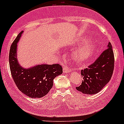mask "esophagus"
<instances>
[{"label": "esophagus", "instance_id": "1", "mask_svg": "<svg viewBox=\"0 0 124 124\" xmlns=\"http://www.w3.org/2000/svg\"><path fill=\"white\" fill-rule=\"evenodd\" d=\"M63 70H64V72L65 73H69V72H71L72 71V69L71 67H69L67 65H64V67H63Z\"/></svg>", "mask_w": 124, "mask_h": 124}]
</instances>
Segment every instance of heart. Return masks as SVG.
<instances>
[{
    "instance_id": "heart-1",
    "label": "heart",
    "mask_w": 124,
    "mask_h": 124,
    "mask_svg": "<svg viewBox=\"0 0 124 124\" xmlns=\"http://www.w3.org/2000/svg\"><path fill=\"white\" fill-rule=\"evenodd\" d=\"M97 49V45L94 43H87L81 46L74 52V57L79 61L83 62L90 59Z\"/></svg>"
}]
</instances>
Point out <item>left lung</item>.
Returning <instances> with one entry per match:
<instances>
[{
	"mask_svg": "<svg viewBox=\"0 0 124 124\" xmlns=\"http://www.w3.org/2000/svg\"><path fill=\"white\" fill-rule=\"evenodd\" d=\"M114 53L110 42L95 62L81 70L83 80L76 90L86 94H95L111 79L114 70Z\"/></svg>",
	"mask_w": 124,
	"mask_h": 124,
	"instance_id": "8db88e82",
	"label": "left lung"
}]
</instances>
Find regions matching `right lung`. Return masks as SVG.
<instances>
[{
  "label": "right lung",
  "mask_w": 124,
  "mask_h": 124,
  "mask_svg": "<svg viewBox=\"0 0 124 124\" xmlns=\"http://www.w3.org/2000/svg\"><path fill=\"white\" fill-rule=\"evenodd\" d=\"M23 31L17 36L12 43L9 51V61L13 79L22 93L31 98L44 97L52 88L53 79L63 72L59 64H41L29 69L20 65L16 58L17 43Z\"/></svg>",
  "instance_id": "1"
}]
</instances>
